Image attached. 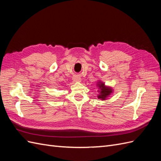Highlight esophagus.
<instances>
[{
	"label": "esophagus",
	"mask_w": 161,
	"mask_h": 161,
	"mask_svg": "<svg viewBox=\"0 0 161 161\" xmlns=\"http://www.w3.org/2000/svg\"><path fill=\"white\" fill-rule=\"evenodd\" d=\"M73 80H74L75 82H80L81 79H80V77L79 76H75L73 77Z\"/></svg>",
	"instance_id": "esophagus-1"
}]
</instances>
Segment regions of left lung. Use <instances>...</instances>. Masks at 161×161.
I'll use <instances>...</instances> for the list:
<instances>
[{
    "label": "left lung",
    "instance_id": "obj_1",
    "mask_svg": "<svg viewBox=\"0 0 161 161\" xmlns=\"http://www.w3.org/2000/svg\"><path fill=\"white\" fill-rule=\"evenodd\" d=\"M97 85H96L98 88L97 91L99 92V94H97V98L102 101H105L111 93H113L114 89L111 86H106L103 81L99 80L97 81Z\"/></svg>",
    "mask_w": 161,
    "mask_h": 161
}]
</instances>
